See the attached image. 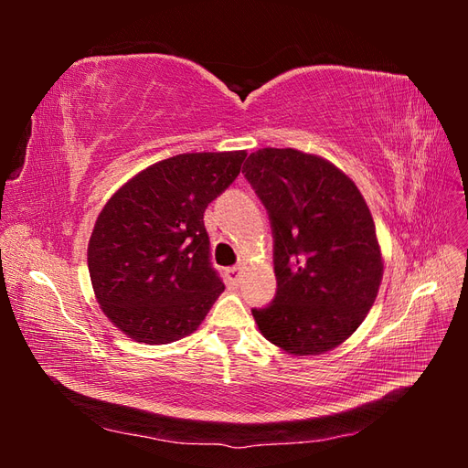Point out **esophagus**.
Wrapping results in <instances>:
<instances>
[{
    "instance_id": "esophagus-1",
    "label": "esophagus",
    "mask_w": 468,
    "mask_h": 468,
    "mask_svg": "<svg viewBox=\"0 0 468 468\" xmlns=\"http://www.w3.org/2000/svg\"><path fill=\"white\" fill-rule=\"evenodd\" d=\"M226 279H229L232 285H236L238 279H239V269L238 267H229V269H226Z\"/></svg>"
}]
</instances>
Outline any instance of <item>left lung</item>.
I'll list each match as a JSON object with an SVG mask.
<instances>
[{
    "label": "left lung",
    "mask_w": 468,
    "mask_h": 468,
    "mask_svg": "<svg viewBox=\"0 0 468 468\" xmlns=\"http://www.w3.org/2000/svg\"><path fill=\"white\" fill-rule=\"evenodd\" d=\"M244 177L273 234L275 299L251 308L269 342L316 356L347 339L382 279L375 222L359 189L318 155L292 148L250 154Z\"/></svg>",
    "instance_id": "1"
}]
</instances>
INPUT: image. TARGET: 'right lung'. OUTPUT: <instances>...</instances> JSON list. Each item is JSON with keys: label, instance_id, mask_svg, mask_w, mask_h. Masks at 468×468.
Listing matches in <instances>:
<instances>
[{"label": "right lung", "instance_id": "1", "mask_svg": "<svg viewBox=\"0 0 468 468\" xmlns=\"http://www.w3.org/2000/svg\"><path fill=\"white\" fill-rule=\"evenodd\" d=\"M244 160L246 152L174 155L124 183L99 215L88 248L91 285L107 318L136 342L193 334L224 291L203 217Z\"/></svg>", "mask_w": 468, "mask_h": 468}]
</instances>
